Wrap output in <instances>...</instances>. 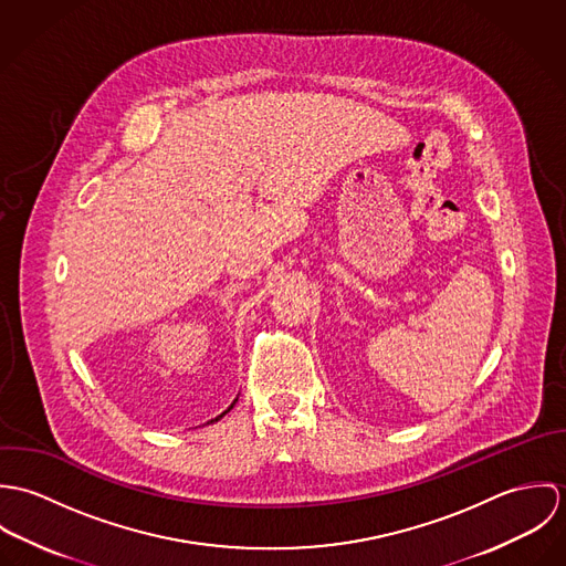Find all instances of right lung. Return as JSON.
Masks as SVG:
<instances>
[{
    "instance_id": "obj_1",
    "label": "right lung",
    "mask_w": 566,
    "mask_h": 566,
    "mask_svg": "<svg viewBox=\"0 0 566 566\" xmlns=\"http://www.w3.org/2000/svg\"><path fill=\"white\" fill-rule=\"evenodd\" d=\"M238 403V399H235V401H233V403H231V407H229V409H224V411H222V413H220V416H216V418H213V420H211V422H218V420H220V418H222V416H227V413H229V411H231V409H233V405Z\"/></svg>"
}]
</instances>
